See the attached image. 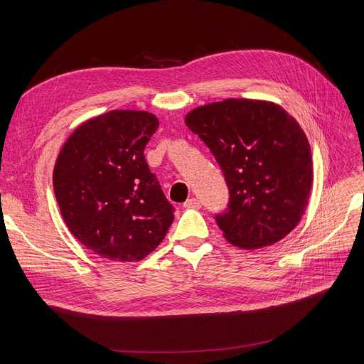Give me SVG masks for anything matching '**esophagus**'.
I'll return each instance as SVG.
<instances>
[{
  "mask_svg": "<svg viewBox=\"0 0 364 364\" xmlns=\"http://www.w3.org/2000/svg\"><path fill=\"white\" fill-rule=\"evenodd\" d=\"M200 200L196 199V198H192V199H187L184 202V208H195V209H199L200 208Z\"/></svg>",
  "mask_w": 364,
  "mask_h": 364,
  "instance_id": "obj_1",
  "label": "esophagus"
}]
</instances>
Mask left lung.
Returning a JSON list of instances; mask_svg holds the SVG:
<instances>
[{
    "label": "left lung",
    "mask_w": 364,
    "mask_h": 364,
    "mask_svg": "<svg viewBox=\"0 0 364 364\" xmlns=\"http://www.w3.org/2000/svg\"><path fill=\"white\" fill-rule=\"evenodd\" d=\"M186 125L221 166L227 209L215 215L242 250L270 246L301 221L313 187V159L299 124L276 103L227 99L193 109Z\"/></svg>",
    "instance_id": "8db88e82"
}]
</instances>
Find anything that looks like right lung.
Here are the masks:
<instances>
[{"instance_id":"1","label":"right lung","mask_w":364,"mask_h":364,"mask_svg":"<svg viewBox=\"0 0 364 364\" xmlns=\"http://www.w3.org/2000/svg\"><path fill=\"white\" fill-rule=\"evenodd\" d=\"M159 121L143 110H110L70 134L53 186L70 233L94 254L131 262L147 257L174 221L172 206L144 159Z\"/></svg>"}]
</instances>
